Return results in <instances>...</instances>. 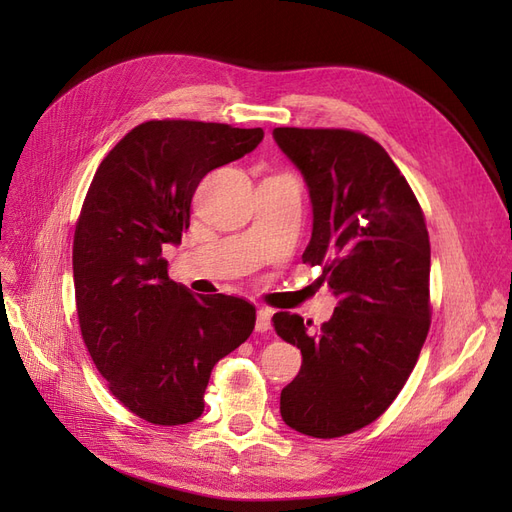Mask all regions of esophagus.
Returning <instances> with one entry per match:
<instances>
[{"label":"esophagus","instance_id":"34e87169","mask_svg":"<svg viewBox=\"0 0 512 512\" xmlns=\"http://www.w3.org/2000/svg\"><path fill=\"white\" fill-rule=\"evenodd\" d=\"M256 331L258 333L271 331V309H260L256 316Z\"/></svg>","mask_w":512,"mask_h":512}]
</instances>
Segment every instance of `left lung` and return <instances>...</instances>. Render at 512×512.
Returning a JSON list of instances; mask_svg holds the SVG:
<instances>
[{"label": "left lung", "mask_w": 512, "mask_h": 512, "mask_svg": "<svg viewBox=\"0 0 512 512\" xmlns=\"http://www.w3.org/2000/svg\"><path fill=\"white\" fill-rule=\"evenodd\" d=\"M314 211L303 262L337 301L318 331L277 312L275 333L303 365L280 397L284 423L312 438L361 429L393 404L429 331L431 247L421 205L374 138L350 130L275 128Z\"/></svg>", "instance_id": "left-lung-1"}]
</instances>
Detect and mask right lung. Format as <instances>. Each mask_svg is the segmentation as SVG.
<instances>
[{
  "label": "right lung",
  "mask_w": 512,
  "mask_h": 512,
  "mask_svg": "<svg viewBox=\"0 0 512 512\" xmlns=\"http://www.w3.org/2000/svg\"><path fill=\"white\" fill-rule=\"evenodd\" d=\"M262 136L226 123L145 121L89 185L72 247L83 342L111 393L153 425L196 421L213 365L254 331L252 303L192 294L168 277L162 247L190 228L200 179Z\"/></svg>",
  "instance_id": "right-lung-1"
}]
</instances>
